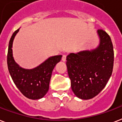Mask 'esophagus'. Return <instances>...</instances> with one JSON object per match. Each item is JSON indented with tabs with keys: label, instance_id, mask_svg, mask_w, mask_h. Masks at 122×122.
Segmentation results:
<instances>
[{
	"label": "esophagus",
	"instance_id": "1",
	"mask_svg": "<svg viewBox=\"0 0 122 122\" xmlns=\"http://www.w3.org/2000/svg\"><path fill=\"white\" fill-rule=\"evenodd\" d=\"M62 61H66V56L65 54H63V57H62Z\"/></svg>",
	"mask_w": 122,
	"mask_h": 122
}]
</instances>
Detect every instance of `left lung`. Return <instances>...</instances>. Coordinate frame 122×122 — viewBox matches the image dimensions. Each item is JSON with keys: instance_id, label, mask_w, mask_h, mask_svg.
<instances>
[{"instance_id": "8db88e82", "label": "left lung", "mask_w": 122, "mask_h": 122, "mask_svg": "<svg viewBox=\"0 0 122 122\" xmlns=\"http://www.w3.org/2000/svg\"><path fill=\"white\" fill-rule=\"evenodd\" d=\"M100 44L95 49L70 53L66 57L71 89L82 100L93 98L105 88L112 74L114 52L110 37L99 29Z\"/></svg>"}]
</instances>
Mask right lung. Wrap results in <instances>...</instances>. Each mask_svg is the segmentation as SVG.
<instances>
[{
  "label": "right lung",
  "instance_id": "right-lung-1",
  "mask_svg": "<svg viewBox=\"0 0 122 122\" xmlns=\"http://www.w3.org/2000/svg\"><path fill=\"white\" fill-rule=\"evenodd\" d=\"M20 28L16 30L10 39L7 53L8 70L17 88L25 97L31 100L42 98L49 90L52 70L59 63L62 55L49 57L33 69L21 68L15 61L12 54V44Z\"/></svg>",
  "mask_w": 122,
  "mask_h": 122
}]
</instances>
